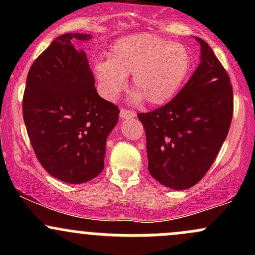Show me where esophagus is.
Instances as JSON below:
<instances>
[{
	"label": "esophagus",
	"mask_w": 255,
	"mask_h": 255,
	"mask_svg": "<svg viewBox=\"0 0 255 255\" xmlns=\"http://www.w3.org/2000/svg\"><path fill=\"white\" fill-rule=\"evenodd\" d=\"M120 118L122 120H129L135 118V113L131 110H127V109H121L120 111Z\"/></svg>",
	"instance_id": "1"
}]
</instances>
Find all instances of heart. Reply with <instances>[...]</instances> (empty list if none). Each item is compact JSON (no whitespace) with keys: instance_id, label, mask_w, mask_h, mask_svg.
<instances>
[{"instance_id":"b5f03b06","label":"heart","mask_w":255,"mask_h":255,"mask_svg":"<svg viewBox=\"0 0 255 255\" xmlns=\"http://www.w3.org/2000/svg\"><path fill=\"white\" fill-rule=\"evenodd\" d=\"M192 57L188 49L152 34H134L116 40L108 52V60L93 66L101 95L116 101L131 74L134 103L146 99L151 105L171 101L188 77Z\"/></svg>"}]
</instances>
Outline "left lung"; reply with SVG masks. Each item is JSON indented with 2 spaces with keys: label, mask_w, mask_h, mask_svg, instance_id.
<instances>
[{
  "label": "left lung",
  "mask_w": 255,
  "mask_h": 255,
  "mask_svg": "<svg viewBox=\"0 0 255 255\" xmlns=\"http://www.w3.org/2000/svg\"><path fill=\"white\" fill-rule=\"evenodd\" d=\"M200 44V63L169 103L137 114L145 128L148 171L175 191L197 184L215 162L233 119V87L210 45Z\"/></svg>",
  "instance_id": "1"
}]
</instances>
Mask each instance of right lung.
I'll return each mask as SVG.
<instances>
[{"label": "right lung", "mask_w": 255, "mask_h": 255, "mask_svg": "<svg viewBox=\"0 0 255 255\" xmlns=\"http://www.w3.org/2000/svg\"><path fill=\"white\" fill-rule=\"evenodd\" d=\"M57 37L31 66L26 79L22 115L34 153L51 176L79 184L104 169L107 139L119 121V108L95 87L86 52L75 39Z\"/></svg>", "instance_id": "1"}]
</instances>
